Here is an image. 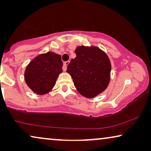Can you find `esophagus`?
Returning a JSON list of instances; mask_svg holds the SVG:
<instances>
[{"mask_svg":"<svg viewBox=\"0 0 151 151\" xmlns=\"http://www.w3.org/2000/svg\"><path fill=\"white\" fill-rule=\"evenodd\" d=\"M69 61H66V62H65V63H64V65H63V71H66V70H67V65H69Z\"/></svg>","mask_w":151,"mask_h":151,"instance_id":"esophagus-1","label":"esophagus"}]
</instances>
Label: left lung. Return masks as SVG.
<instances>
[{"mask_svg": "<svg viewBox=\"0 0 151 151\" xmlns=\"http://www.w3.org/2000/svg\"><path fill=\"white\" fill-rule=\"evenodd\" d=\"M76 58L67 66L76 89L88 98L106 89L110 81L111 63L104 52L96 47H78Z\"/></svg>", "mask_w": 151, "mask_h": 151, "instance_id": "1", "label": "left lung"}]
</instances>
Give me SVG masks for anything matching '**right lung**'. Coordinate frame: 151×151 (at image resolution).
<instances>
[{"label":"right lung","mask_w":151,"mask_h":151,"mask_svg":"<svg viewBox=\"0 0 151 151\" xmlns=\"http://www.w3.org/2000/svg\"><path fill=\"white\" fill-rule=\"evenodd\" d=\"M61 55L53 52L39 55L26 68L24 80L33 91L43 95L50 91L63 71Z\"/></svg>","instance_id":"add662e5"}]
</instances>
